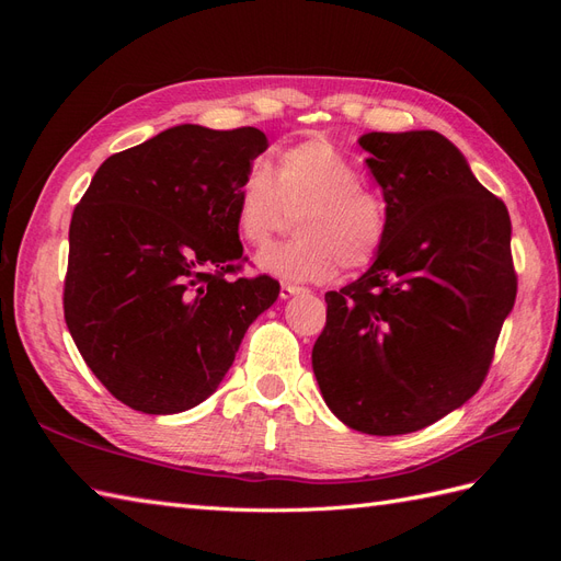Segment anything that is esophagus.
Wrapping results in <instances>:
<instances>
[{"label":"esophagus","mask_w":561,"mask_h":561,"mask_svg":"<svg viewBox=\"0 0 561 561\" xmlns=\"http://www.w3.org/2000/svg\"><path fill=\"white\" fill-rule=\"evenodd\" d=\"M301 293H304V287H299V285H293V283H283V285H280V297H283V299L301 295Z\"/></svg>","instance_id":"obj_1"}]
</instances>
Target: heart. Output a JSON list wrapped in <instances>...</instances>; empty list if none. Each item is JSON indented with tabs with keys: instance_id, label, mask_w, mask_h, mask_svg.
Wrapping results in <instances>:
<instances>
[{
	"instance_id": "heart-1",
	"label": "heart",
	"mask_w": 561,
	"mask_h": 561,
	"mask_svg": "<svg viewBox=\"0 0 561 561\" xmlns=\"http://www.w3.org/2000/svg\"><path fill=\"white\" fill-rule=\"evenodd\" d=\"M360 168L328 138H307L278 151L276 171L254 161L233 196V225L250 245H264L297 213L295 241L257 254L264 274L285 280H330L339 266L375 264L388 239L390 213L381 192L360 182Z\"/></svg>"
}]
</instances>
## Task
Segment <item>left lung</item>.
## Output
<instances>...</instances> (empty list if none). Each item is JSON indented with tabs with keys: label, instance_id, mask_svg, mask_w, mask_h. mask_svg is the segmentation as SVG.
<instances>
[{
	"label": "left lung",
	"instance_id": "8db88e82",
	"mask_svg": "<svg viewBox=\"0 0 561 561\" xmlns=\"http://www.w3.org/2000/svg\"><path fill=\"white\" fill-rule=\"evenodd\" d=\"M388 239L328 293L311 363L332 414L367 435L431 426L478 393L517 295L505 203L435 130L367 133Z\"/></svg>",
	"mask_w": 561,
	"mask_h": 561
}]
</instances>
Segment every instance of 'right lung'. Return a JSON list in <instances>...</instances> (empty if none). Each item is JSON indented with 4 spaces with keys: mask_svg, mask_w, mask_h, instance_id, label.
Here are the masks:
<instances>
[{
    "mask_svg": "<svg viewBox=\"0 0 561 561\" xmlns=\"http://www.w3.org/2000/svg\"><path fill=\"white\" fill-rule=\"evenodd\" d=\"M266 147L250 126L182 124L112 154L77 203L65 322L130 410L178 414L213 396L250 322L278 299L266 274L229 278L248 260L233 196Z\"/></svg>",
    "mask_w": 561,
    "mask_h": 561,
    "instance_id": "1",
    "label": "right lung"
}]
</instances>
